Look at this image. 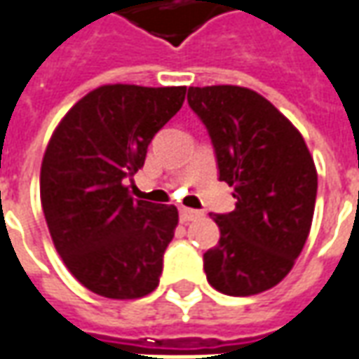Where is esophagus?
Wrapping results in <instances>:
<instances>
[{"mask_svg":"<svg viewBox=\"0 0 359 359\" xmlns=\"http://www.w3.org/2000/svg\"><path fill=\"white\" fill-rule=\"evenodd\" d=\"M200 216H202V212L200 210H192V208H182L180 210V222H194V220H198Z\"/></svg>","mask_w":359,"mask_h":359,"instance_id":"34e87169","label":"esophagus"}]
</instances>
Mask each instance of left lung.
Masks as SVG:
<instances>
[{"mask_svg":"<svg viewBox=\"0 0 359 359\" xmlns=\"http://www.w3.org/2000/svg\"><path fill=\"white\" fill-rule=\"evenodd\" d=\"M189 106L216 151L236 210L210 214L220 241L204 253L216 291L250 297L281 283L306 243L318 175L301 131L250 88H189Z\"/></svg>","mask_w":359,"mask_h":359,"instance_id":"1","label":"left lung"}]
</instances>
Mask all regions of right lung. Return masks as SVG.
I'll return each instance as SVG.
<instances>
[{
	"instance_id": "right-lung-1",
	"label": "right lung",
	"mask_w": 359,
	"mask_h": 359,
	"mask_svg": "<svg viewBox=\"0 0 359 359\" xmlns=\"http://www.w3.org/2000/svg\"><path fill=\"white\" fill-rule=\"evenodd\" d=\"M187 86L106 84L60 119L41 165V204L68 271L106 299H141L159 285L179 210L133 200L123 184Z\"/></svg>"
}]
</instances>
